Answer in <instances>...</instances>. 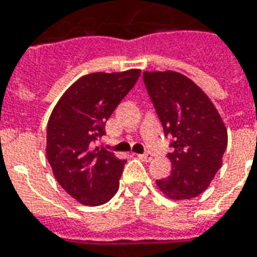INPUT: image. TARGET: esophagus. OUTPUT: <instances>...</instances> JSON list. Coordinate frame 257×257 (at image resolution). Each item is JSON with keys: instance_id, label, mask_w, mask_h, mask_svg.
<instances>
[{"instance_id": "obj_1", "label": "esophagus", "mask_w": 257, "mask_h": 257, "mask_svg": "<svg viewBox=\"0 0 257 257\" xmlns=\"http://www.w3.org/2000/svg\"><path fill=\"white\" fill-rule=\"evenodd\" d=\"M139 160H142V161L145 162H150L151 160H153V156H151L150 153H146V154H139Z\"/></svg>"}]
</instances>
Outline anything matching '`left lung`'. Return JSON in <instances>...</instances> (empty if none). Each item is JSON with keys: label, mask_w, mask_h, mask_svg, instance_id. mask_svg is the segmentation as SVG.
<instances>
[{"label": "left lung", "mask_w": 257, "mask_h": 257, "mask_svg": "<svg viewBox=\"0 0 257 257\" xmlns=\"http://www.w3.org/2000/svg\"><path fill=\"white\" fill-rule=\"evenodd\" d=\"M143 81L165 136H171L172 172L157 186L172 199L197 197L221 167L227 129L204 90L176 71H145Z\"/></svg>", "instance_id": "8db88e82"}]
</instances>
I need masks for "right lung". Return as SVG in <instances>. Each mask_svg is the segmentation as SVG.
<instances>
[{"instance_id": "1", "label": "right lung", "mask_w": 257, "mask_h": 257, "mask_svg": "<svg viewBox=\"0 0 257 257\" xmlns=\"http://www.w3.org/2000/svg\"><path fill=\"white\" fill-rule=\"evenodd\" d=\"M140 70L92 73L68 88L47 126V158L58 183L84 205L106 204L119 187L125 160L95 147L112 111L132 89Z\"/></svg>"}]
</instances>
